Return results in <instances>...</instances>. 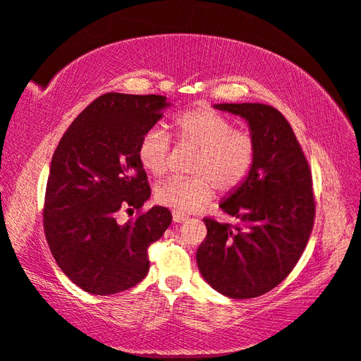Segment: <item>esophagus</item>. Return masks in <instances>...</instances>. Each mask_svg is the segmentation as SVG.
Instances as JSON below:
<instances>
[{
  "mask_svg": "<svg viewBox=\"0 0 361 361\" xmlns=\"http://www.w3.org/2000/svg\"><path fill=\"white\" fill-rule=\"evenodd\" d=\"M188 217L185 216V214H179V212H173V220L174 222H177V224H182V222H185Z\"/></svg>",
  "mask_w": 361,
  "mask_h": 361,
  "instance_id": "esophagus-1",
  "label": "esophagus"
}]
</instances>
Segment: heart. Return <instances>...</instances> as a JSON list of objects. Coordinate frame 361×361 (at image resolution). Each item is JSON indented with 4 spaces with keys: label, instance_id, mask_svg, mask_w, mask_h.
Returning a JSON list of instances; mask_svg holds the SVG:
<instances>
[{
    "label": "heart",
    "instance_id": "1",
    "mask_svg": "<svg viewBox=\"0 0 361 361\" xmlns=\"http://www.w3.org/2000/svg\"><path fill=\"white\" fill-rule=\"evenodd\" d=\"M177 142L197 149L188 177H173L155 187L158 204L188 214L211 203L216 188L233 193L244 185L254 169L257 144L249 131L233 128V122L212 107L198 106L174 118ZM171 137L160 126L142 133L137 142V160L152 176L166 174Z\"/></svg>",
    "mask_w": 361,
    "mask_h": 361
}]
</instances>
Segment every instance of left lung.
I'll list each match as a JSON object with an SVG mask.
<instances>
[{"instance_id": "8db88e82", "label": "left lung", "mask_w": 361, "mask_h": 361, "mask_svg": "<svg viewBox=\"0 0 361 361\" xmlns=\"http://www.w3.org/2000/svg\"><path fill=\"white\" fill-rule=\"evenodd\" d=\"M216 107L247 120L257 158L244 185L220 204L238 225L204 217L207 235L197 263L217 292L257 298L279 286L306 249L315 219L312 173L292 126L273 106Z\"/></svg>"}]
</instances>
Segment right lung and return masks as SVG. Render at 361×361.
Returning <instances> with one entry per match:
<instances>
[{
  "mask_svg": "<svg viewBox=\"0 0 361 361\" xmlns=\"http://www.w3.org/2000/svg\"><path fill=\"white\" fill-rule=\"evenodd\" d=\"M168 106L161 94L104 93L82 111L54 152L44 198V233L56 264L92 295L137 286L147 249L173 222L168 207L144 211L150 185L137 142ZM137 211L120 226L118 212Z\"/></svg>",
  "mask_w": 361,
  "mask_h": 361,
  "instance_id": "add662e5",
  "label": "right lung"
}]
</instances>
